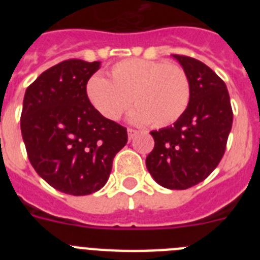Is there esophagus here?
<instances>
[{
	"instance_id": "esophagus-1",
	"label": "esophagus",
	"mask_w": 260,
	"mask_h": 260,
	"mask_svg": "<svg viewBox=\"0 0 260 260\" xmlns=\"http://www.w3.org/2000/svg\"><path fill=\"white\" fill-rule=\"evenodd\" d=\"M137 134H138V130H135V128H132V127L127 128V135H128V139H130V141H132L133 138H134Z\"/></svg>"
}]
</instances>
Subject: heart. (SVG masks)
<instances>
[{
    "instance_id": "heart-1",
    "label": "heart",
    "mask_w": 260,
    "mask_h": 260,
    "mask_svg": "<svg viewBox=\"0 0 260 260\" xmlns=\"http://www.w3.org/2000/svg\"><path fill=\"white\" fill-rule=\"evenodd\" d=\"M110 80L92 75L86 84L89 103L108 119H118L132 102L130 114L137 123L162 127L176 122L187 109L191 84L183 68L167 61L126 58L109 71Z\"/></svg>"
}]
</instances>
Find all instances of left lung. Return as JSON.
Listing matches in <instances>:
<instances>
[{
	"instance_id": "1",
	"label": "left lung",
	"mask_w": 260,
	"mask_h": 260,
	"mask_svg": "<svg viewBox=\"0 0 260 260\" xmlns=\"http://www.w3.org/2000/svg\"><path fill=\"white\" fill-rule=\"evenodd\" d=\"M187 73L191 98L174 125L151 132L155 141L146 165L162 187L185 190L198 185L222 158L233 123L224 80L203 62L173 54Z\"/></svg>"
}]
</instances>
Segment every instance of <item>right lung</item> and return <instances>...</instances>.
Here are the masks:
<instances>
[{"instance_id": "add662e5", "label": "right lung", "mask_w": 260, "mask_h": 260, "mask_svg": "<svg viewBox=\"0 0 260 260\" xmlns=\"http://www.w3.org/2000/svg\"><path fill=\"white\" fill-rule=\"evenodd\" d=\"M100 62L66 59L29 84L20 130L36 173L58 191L88 195L107 183L126 127L99 113L86 93Z\"/></svg>"}]
</instances>
